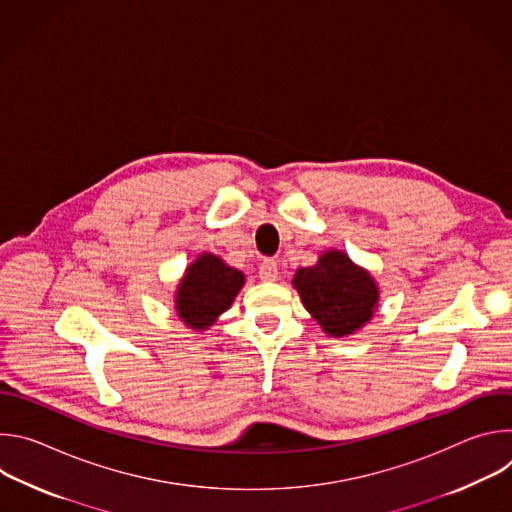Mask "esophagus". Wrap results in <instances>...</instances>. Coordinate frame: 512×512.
Wrapping results in <instances>:
<instances>
[{
	"label": "esophagus",
	"mask_w": 512,
	"mask_h": 512,
	"mask_svg": "<svg viewBox=\"0 0 512 512\" xmlns=\"http://www.w3.org/2000/svg\"><path fill=\"white\" fill-rule=\"evenodd\" d=\"M259 277H261V281H275L277 279V261L263 259V263L259 265Z\"/></svg>",
	"instance_id": "esophagus-1"
}]
</instances>
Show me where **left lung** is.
<instances>
[{"label": "left lung", "instance_id": "left-lung-1", "mask_svg": "<svg viewBox=\"0 0 512 512\" xmlns=\"http://www.w3.org/2000/svg\"><path fill=\"white\" fill-rule=\"evenodd\" d=\"M294 287L312 318L334 338L360 330L379 306L377 281L344 251H326L316 265L300 267Z\"/></svg>", "mask_w": 512, "mask_h": 512}]
</instances>
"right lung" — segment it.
<instances>
[{"instance_id": "obj_1", "label": "right lung", "mask_w": 512, "mask_h": 512, "mask_svg": "<svg viewBox=\"0 0 512 512\" xmlns=\"http://www.w3.org/2000/svg\"><path fill=\"white\" fill-rule=\"evenodd\" d=\"M245 275L212 253L198 255L176 289V314L192 330H206L231 308Z\"/></svg>"}]
</instances>
